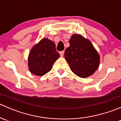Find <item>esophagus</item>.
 I'll return each mask as SVG.
<instances>
[{
    "mask_svg": "<svg viewBox=\"0 0 121 121\" xmlns=\"http://www.w3.org/2000/svg\"><path fill=\"white\" fill-rule=\"evenodd\" d=\"M64 53H65V51H60V52H59V54H60V55L61 56H63V55H64Z\"/></svg>",
    "mask_w": 121,
    "mask_h": 121,
    "instance_id": "1",
    "label": "esophagus"
}]
</instances>
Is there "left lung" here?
<instances>
[{"instance_id": "1", "label": "left lung", "mask_w": 121, "mask_h": 121, "mask_svg": "<svg viewBox=\"0 0 121 121\" xmlns=\"http://www.w3.org/2000/svg\"><path fill=\"white\" fill-rule=\"evenodd\" d=\"M65 57L72 71L81 78L94 74L99 65V56L91 43L77 34L71 36Z\"/></svg>"}]
</instances>
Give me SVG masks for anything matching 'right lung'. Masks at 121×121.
Wrapping results in <instances>:
<instances>
[{"label": "right lung", "instance_id": "1", "mask_svg": "<svg viewBox=\"0 0 121 121\" xmlns=\"http://www.w3.org/2000/svg\"><path fill=\"white\" fill-rule=\"evenodd\" d=\"M59 57L55 43L43 39L32 47L28 56V67L31 73L42 76L51 70L54 63Z\"/></svg>", "mask_w": 121, "mask_h": 121}]
</instances>
